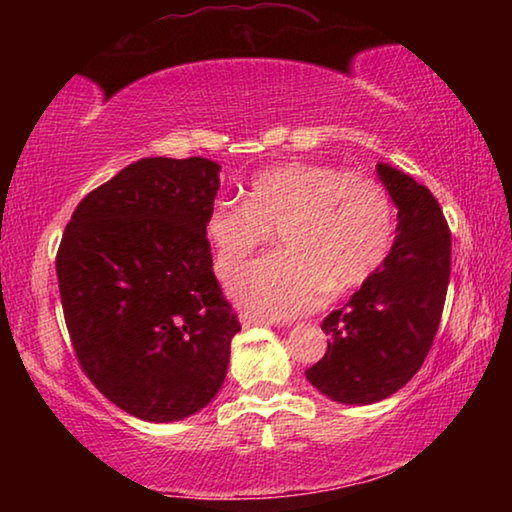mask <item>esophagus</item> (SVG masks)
Here are the masks:
<instances>
[{"label":"esophagus","mask_w":512,"mask_h":512,"mask_svg":"<svg viewBox=\"0 0 512 512\" xmlns=\"http://www.w3.org/2000/svg\"><path fill=\"white\" fill-rule=\"evenodd\" d=\"M239 320H241V325H244V327L271 325V320H266V318H262V316H255V314H250V311H241V314H239Z\"/></svg>","instance_id":"esophagus-1"}]
</instances>
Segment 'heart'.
I'll list each match as a JSON object with an SVG mask.
<instances>
[{
  "mask_svg": "<svg viewBox=\"0 0 512 512\" xmlns=\"http://www.w3.org/2000/svg\"><path fill=\"white\" fill-rule=\"evenodd\" d=\"M203 230L219 277L237 273L275 232L282 250L248 266L230 289L257 316L291 318L314 307L325 289L341 296L384 266L395 205L368 173L287 162L250 178L244 203H214Z\"/></svg>",
  "mask_w": 512,
  "mask_h": 512,
  "instance_id": "obj_1",
  "label": "heart"
}]
</instances>
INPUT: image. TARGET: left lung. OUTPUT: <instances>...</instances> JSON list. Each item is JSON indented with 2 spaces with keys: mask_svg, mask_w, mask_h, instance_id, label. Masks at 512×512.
<instances>
[{
  "mask_svg": "<svg viewBox=\"0 0 512 512\" xmlns=\"http://www.w3.org/2000/svg\"><path fill=\"white\" fill-rule=\"evenodd\" d=\"M377 173L397 205L391 255L323 320L327 352L305 370L311 386L341 404L386 400L422 368L452 271V232L436 196L388 164Z\"/></svg>",
  "mask_w": 512,
  "mask_h": 512,
  "instance_id": "obj_1",
  "label": "left lung"
}]
</instances>
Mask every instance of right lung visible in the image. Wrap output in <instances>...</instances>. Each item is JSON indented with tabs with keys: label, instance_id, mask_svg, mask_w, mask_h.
<instances>
[{
	"label": "right lung",
	"instance_id": "right-lung-1",
	"mask_svg": "<svg viewBox=\"0 0 512 512\" xmlns=\"http://www.w3.org/2000/svg\"><path fill=\"white\" fill-rule=\"evenodd\" d=\"M219 164L142 158L76 205L56 255L65 325L85 375L149 422L219 393L241 325L212 271L205 216Z\"/></svg>",
	"mask_w": 512,
	"mask_h": 512
}]
</instances>
